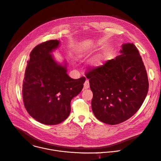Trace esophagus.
I'll list each match as a JSON object with an SVG mask.
<instances>
[{
	"label": "esophagus",
	"instance_id": "1",
	"mask_svg": "<svg viewBox=\"0 0 161 161\" xmlns=\"http://www.w3.org/2000/svg\"><path fill=\"white\" fill-rule=\"evenodd\" d=\"M89 87H90L89 81L88 80H86V81H85V83L83 84V89H89Z\"/></svg>",
	"mask_w": 161,
	"mask_h": 161
}]
</instances>
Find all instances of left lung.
<instances>
[{"mask_svg":"<svg viewBox=\"0 0 161 161\" xmlns=\"http://www.w3.org/2000/svg\"><path fill=\"white\" fill-rule=\"evenodd\" d=\"M120 52L122 55L90 69L85 74L93 93V113L100 121L110 125L133 116L149 89L147 72L136 47L133 43L124 44Z\"/></svg>","mask_w":161,"mask_h":161,"instance_id":"left-lung-1","label":"left lung"}]
</instances>
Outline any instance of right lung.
<instances>
[{
	"label": "right lung",
	"mask_w": 161,
	"mask_h": 161,
	"mask_svg": "<svg viewBox=\"0 0 161 161\" xmlns=\"http://www.w3.org/2000/svg\"><path fill=\"white\" fill-rule=\"evenodd\" d=\"M59 44L50 40L30 53L23 83V98L29 114L40 123L56 125L69 116L71 100L82 90L85 77L72 79L67 67L53 59L51 52Z\"/></svg>",
	"instance_id": "obj_1"
}]
</instances>
